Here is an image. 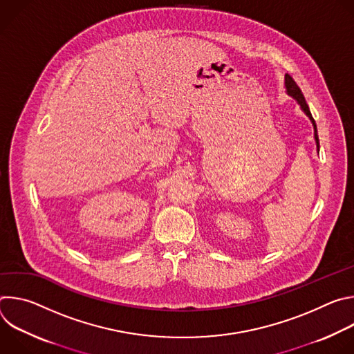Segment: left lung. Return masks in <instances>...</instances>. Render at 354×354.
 <instances>
[{
	"label": "left lung",
	"instance_id": "8db88e82",
	"mask_svg": "<svg viewBox=\"0 0 354 354\" xmlns=\"http://www.w3.org/2000/svg\"><path fill=\"white\" fill-rule=\"evenodd\" d=\"M284 85H286V92H287V95H290L291 97H294V99L297 100V104L299 105L301 111L304 112V113L308 116V119L311 120V123H313V126H314V138H315V144H317V151L319 153V138H318L317 124H315V120H314V118H313V115H311V111H310V108H308V105H307V102H306L304 95H302L301 89L298 88V85L295 84V81H294L288 74H286V77H284Z\"/></svg>",
	"mask_w": 354,
	"mask_h": 354
}]
</instances>
